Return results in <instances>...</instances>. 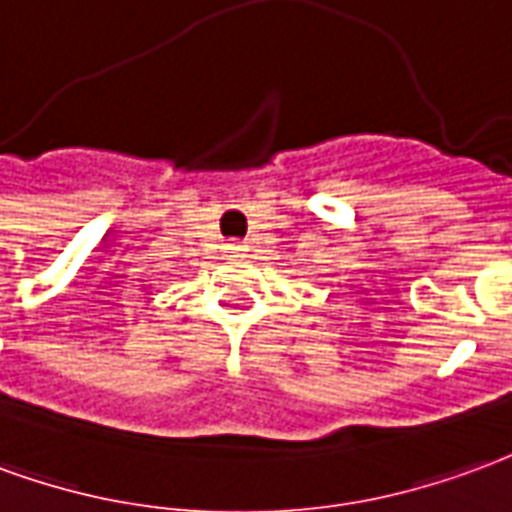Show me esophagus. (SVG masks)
Wrapping results in <instances>:
<instances>
[{
	"label": "esophagus",
	"mask_w": 512,
	"mask_h": 512,
	"mask_svg": "<svg viewBox=\"0 0 512 512\" xmlns=\"http://www.w3.org/2000/svg\"><path fill=\"white\" fill-rule=\"evenodd\" d=\"M226 251H229V253H242V251H245V245H242V242H226Z\"/></svg>",
	"instance_id": "esophagus-1"
}]
</instances>
